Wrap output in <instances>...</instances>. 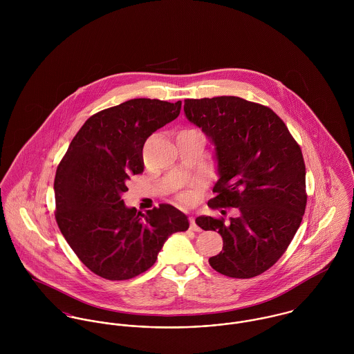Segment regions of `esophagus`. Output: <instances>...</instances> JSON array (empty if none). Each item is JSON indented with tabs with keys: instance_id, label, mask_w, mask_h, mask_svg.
<instances>
[{
	"instance_id": "esophagus-1",
	"label": "esophagus",
	"mask_w": 354,
	"mask_h": 354,
	"mask_svg": "<svg viewBox=\"0 0 354 354\" xmlns=\"http://www.w3.org/2000/svg\"><path fill=\"white\" fill-rule=\"evenodd\" d=\"M189 227H191V230H194V232H201V227L198 226L195 216H191V218H189Z\"/></svg>"
}]
</instances>
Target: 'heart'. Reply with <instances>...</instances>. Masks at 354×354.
I'll list each match as a JSON object with an SVG mask.
<instances>
[{
	"label": "heart",
	"instance_id": "b5f03b06",
	"mask_svg": "<svg viewBox=\"0 0 354 354\" xmlns=\"http://www.w3.org/2000/svg\"><path fill=\"white\" fill-rule=\"evenodd\" d=\"M180 199H181L183 202L188 203L191 201V195H189V194H183V195L180 196Z\"/></svg>",
	"mask_w": 354,
	"mask_h": 354
}]
</instances>
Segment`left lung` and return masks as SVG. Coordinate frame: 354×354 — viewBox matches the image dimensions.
I'll use <instances>...</instances> for the list:
<instances>
[{
    "label": "left lung",
    "mask_w": 354,
    "mask_h": 354,
    "mask_svg": "<svg viewBox=\"0 0 354 354\" xmlns=\"http://www.w3.org/2000/svg\"><path fill=\"white\" fill-rule=\"evenodd\" d=\"M187 118L215 147L219 180L211 208L234 207L240 215L198 216L218 232L223 248L209 266L230 278L260 275L288 250L306 205L303 152L285 122L267 106L239 97L185 100Z\"/></svg>",
    "instance_id": "8db88e82"
}]
</instances>
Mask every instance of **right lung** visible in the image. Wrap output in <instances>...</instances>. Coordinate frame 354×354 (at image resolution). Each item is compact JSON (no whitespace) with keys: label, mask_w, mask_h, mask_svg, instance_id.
<instances>
[{"label":"right lung","mask_w":354,"mask_h":354,"mask_svg":"<svg viewBox=\"0 0 354 354\" xmlns=\"http://www.w3.org/2000/svg\"><path fill=\"white\" fill-rule=\"evenodd\" d=\"M176 103L138 98L91 115L61 159L54 178L55 221L69 247L94 274L124 281L147 271L167 237L189 227L170 204L143 212L121 195L145 170L149 136L176 120Z\"/></svg>","instance_id":"obj_1"}]
</instances>
